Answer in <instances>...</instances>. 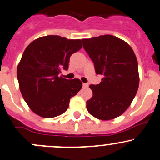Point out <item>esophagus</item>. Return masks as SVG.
<instances>
[{
	"label": "esophagus",
	"instance_id": "34e87169",
	"mask_svg": "<svg viewBox=\"0 0 160 160\" xmlns=\"http://www.w3.org/2000/svg\"><path fill=\"white\" fill-rule=\"evenodd\" d=\"M82 86H83V87H84V88H87L88 86H89V85L86 84V83H83Z\"/></svg>",
	"mask_w": 160,
	"mask_h": 160
}]
</instances>
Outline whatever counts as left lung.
Segmentation results:
<instances>
[{"label":"left lung","mask_w":160,"mask_h":160,"mask_svg":"<svg viewBox=\"0 0 160 160\" xmlns=\"http://www.w3.org/2000/svg\"><path fill=\"white\" fill-rule=\"evenodd\" d=\"M82 42L94 63L96 74L103 76L100 84L89 86L92 97L86 101L88 112L101 120L117 118L130 107L139 86L134 52L113 35L82 39Z\"/></svg>","instance_id":"1"}]
</instances>
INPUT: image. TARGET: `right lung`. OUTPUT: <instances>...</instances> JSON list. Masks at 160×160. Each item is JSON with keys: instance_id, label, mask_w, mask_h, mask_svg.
Returning a JSON list of instances; mask_svg holds the SVG:
<instances>
[{"instance_id": "add662e5", "label": "right lung", "mask_w": 160, "mask_h": 160, "mask_svg": "<svg viewBox=\"0 0 160 160\" xmlns=\"http://www.w3.org/2000/svg\"><path fill=\"white\" fill-rule=\"evenodd\" d=\"M82 47L80 39L48 35L35 39L24 50L17 78L24 100L36 115L53 118L64 113L70 99L82 89L79 79L59 76L68 69L71 55Z\"/></svg>"}]
</instances>
